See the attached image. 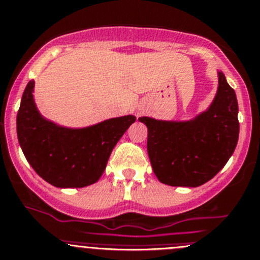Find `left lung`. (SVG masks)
<instances>
[{
    "label": "left lung",
    "mask_w": 260,
    "mask_h": 260,
    "mask_svg": "<svg viewBox=\"0 0 260 260\" xmlns=\"http://www.w3.org/2000/svg\"><path fill=\"white\" fill-rule=\"evenodd\" d=\"M210 107L187 122L141 117L148 128L147 151L159 182L172 187H198L225 166L238 143V102L222 72Z\"/></svg>",
    "instance_id": "1"
}]
</instances>
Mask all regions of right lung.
I'll list each match as a JSON object with an SVG mask.
<instances>
[{
    "label": "right lung",
    "mask_w": 260,
    "mask_h": 260,
    "mask_svg": "<svg viewBox=\"0 0 260 260\" xmlns=\"http://www.w3.org/2000/svg\"><path fill=\"white\" fill-rule=\"evenodd\" d=\"M34 87V81L27 83L17 113V137L26 159L41 178L54 187L93 184L136 117H117L80 129L59 127L37 111Z\"/></svg>",
    "instance_id": "1"
}]
</instances>
